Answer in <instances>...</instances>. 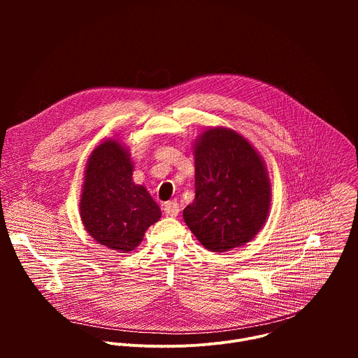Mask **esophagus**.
<instances>
[{"mask_svg":"<svg viewBox=\"0 0 358 358\" xmlns=\"http://www.w3.org/2000/svg\"><path fill=\"white\" fill-rule=\"evenodd\" d=\"M163 210L166 213V215L169 217H177L180 213V206L176 201H169L163 206Z\"/></svg>","mask_w":358,"mask_h":358,"instance_id":"obj_1","label":"esophagus"}]
</instances>
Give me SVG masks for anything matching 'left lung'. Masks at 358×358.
<instances>
[{"instance_id":"8db88e82","label":"left lung","mask_w":358,"mask_h":358,"mask_svg":"<svg viewBox=\"0 0 358 358\" xmlns=\"http://www.w3.org/2000/svg\"><path fill=\"white\" fill-rule=\"evenodd\" d=\"M195 198L187 227L203 248L225 252L252 241L265 225L272 189L265 162L228 127H210L194 141Z\"/></svg>"}]
</instances>
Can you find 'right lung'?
Masks as SVG:
<instances>
[{"instance_id":"1","label":"right lung","mask_w":358,"mask_h":358,"mask_svg":"<svg viewBox=\"0 0 358 358\" xmlns=\"http://www.w3.org/2000/svg\"><path fill=\"white\" fill-rule=\"evenodd\" d=\"M129 148L116 138L101 141L87 159L79 211L85 229L100 245L134 250L162 210L147 188L134 184Z\"/></svg>"}]
</instances>
